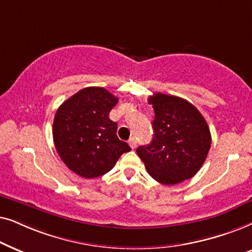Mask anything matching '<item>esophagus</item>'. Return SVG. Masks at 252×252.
Returning <instances> with one entry per match:
<instances>
[{"instance_id": "1", "label": "esophagus", "mask_w": 252, "mask_h": 252, "mask_svg": "<svg viewBox=\"0 0 252 252\" xmlns=\"http://www.w3.org/2000/svg\"><path fill=\"white\" fill-rule=\"evenodd\" d=\"M129 145H130V147H131L132 150L136 149V146H137V140H136L135 137H132V138L129 140Z\"/></svg>"}]
</instances>
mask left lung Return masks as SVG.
Wrapping results in <instances>:
<instances>
[{
  "mask_svg": "<svg viewBox=\"0 0 252 252\" xmlns=\"http://www.w3.org/2000/svg\"><path fill=\"white\" fill-rule=\"evenodd\" d=\"M154 137L137 154L158 182L174 186L191 179L203 166L211 147V132L199 110L175 95L154 93Z\"/></svg>",
  "mask_w": 252,
  "mask_h": 252,
  "instance_id": "8db88e82",
  "label": "left lung"
}]
</instances>
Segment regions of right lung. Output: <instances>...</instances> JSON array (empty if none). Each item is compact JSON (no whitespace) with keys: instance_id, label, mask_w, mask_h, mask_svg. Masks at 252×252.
Returning a JSON list of instances; mask_svg holds the SVG:
<instances>
[{"instance_id":"1","label":"right lung","mask_w":252,"mask_h":252,"mask_svg":"<svg viewBox=\"0 0 252 252\" xmlns=\"http://www.w3.org/2000/svg\"><path fill=\"white\" fill-rule=\"evenodd\" d=\"M119 99L103 87H85L62 103L53 123L54 145L65 166L84 179L108 173L130 146L116 135L109 113Z\"/></svg>"}]
</instances>
